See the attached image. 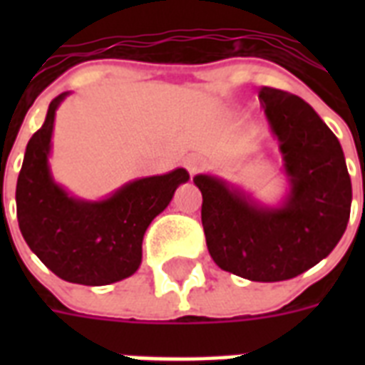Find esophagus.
Listing matches in <instances>:
<instances>
[{"label":"esophagus","instance_id":"34e87169","mask_svg":"<svg viewBox=\"0 0 365 365\" xmlns=\"http://www.w3.org/2000/svg\"><path fill=\"white\" fill-rule=\"evenodd\" d=\"M183 165H185V168H187L189 174H191V176H195V174H199V172L205 168L206 163L202 157H199V155H189L187 159L183 160Z\"/></svg>","mask_w":365,"mask_h":365}]
</instances>
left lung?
<instances>
[{
  "instance_id": "obj_1",
  "label": "left lung",
  "mask_w": 365,
  "mask_h": 365,
  "mask_svg": "<svg viewBox=\"0 0 365 365\" xmlns=\"http://www.w3.org/2000/svg\"><path fill=\"white\" fill-rule=\"evenodd\" d=\"M259 102L282 153L289 193L261 206L220 178L199 174L202 227L212 259L254 282L297 277L328 257L345 233L352 185L339 140L295 94L259 88Z\"/></svg>"
}]
</instances>
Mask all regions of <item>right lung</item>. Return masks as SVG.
Instances as JSON below:
<instances>
[{"mask_svg": "<svg viewBox=\"0 0 365 365\" xmlns=\"http://www.w3.org/2000/svg\"><path fill=\"white\" fill-rule=\"evenodd\" d=\"M68 93L48 104L47 117L26 145L16 182V217L30 250L66 282L106 286L138 271L145 229L170 205L185 168L126 183L104 200L70 197L48 168L54 113Z\"/></svg>", "mask_w": 365, "mask_h": 365, "instance_id": "1", "label": "right lung"}]
</instances>
